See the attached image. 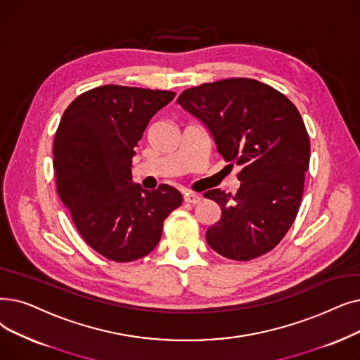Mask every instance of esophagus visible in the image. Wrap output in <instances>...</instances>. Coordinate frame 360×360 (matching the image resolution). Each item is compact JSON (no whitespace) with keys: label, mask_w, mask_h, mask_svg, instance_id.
Listing matches in <instances>:
<instances>
[{"label":"esophagus","mask_w":360,"mask_h":360,"mask_svg":"<svg viewBox=\"0 0 360 360\" xmlns=\"http://www.w3.org/2000/svg\"><path fill=\"white\" fill-rule=\"evenodd\" d=\"M200 194H195V193H185L184 194V200L186 202H191V205H195V202L200 201Z\"/></svg>","instance_id":"obj_1"}]
</instances>
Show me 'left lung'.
Returning a JSON list of instances; mask_svg holds the SVG:
<instances>
[{
  "instance_id": "obj_1",
  "label": "left lung",
  "mask_w": 360,
  "mask_h": 360,
  "mask_svg": "<svg viewBox=\"0 0 360 360\" xmlns=\"http://www.w3.org/2000/svg\"><path fill=\"white\" fill-rule=\"evenodd\" d=\"M210 132L217 151L241 167L236 195L205 193L221 206L206 231L224 257H259L284 238L300 207L310 143L295 105L279 91L247 77L185 89L176 101Z\"/></svg>"
}]
</instances>
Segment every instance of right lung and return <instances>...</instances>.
Segmentation results:
<instances>
[{
	"label": "right lung",
	"mask_w": 360,
	"mask_h": 360,
	"mask_svg": "<svg viewBox=\"0 0 360 360\" xmlns=\"http://www.w3.org/2000/svg\"><path fill=\"white\" fill-rule=\"evenodd\" d=\"M175 92L104 85L66 108L54 138L57 193L89 247L115 262L147 256L163 221L181 206L170 185L148 191L132 181V158L151 117Z\"/></svg>",
	"instance_id": "1"
}]
</instances>
